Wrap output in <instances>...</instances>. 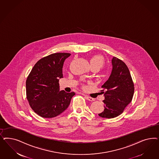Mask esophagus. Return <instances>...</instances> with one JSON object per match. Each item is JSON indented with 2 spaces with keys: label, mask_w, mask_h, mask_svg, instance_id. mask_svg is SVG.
Listing matches in <instances>:
<instances>
[{
  "label": "esophagus",
  "mask_w": 159,
  "mask_h": 159,
  "mask_svg": "<svg viewBox=\"0 0 159 159\" xmlns=\"http://www.w3.org/2000/svg\"><path fill=\"white\" fill-rule=\"evenodd\" d=\"M85 98L87 100L89 101H95V99H94V98L90 97H88L87 95H85Z\"/></svg>",
  "instance_id": "34e87169"
}]
</instances>
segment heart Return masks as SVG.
<instances>
[{"mask_svg": "<svg viewBox=\"0 0 159 159\" xmlns=\"http://www.w3.org/2000/svg\"><path fill=\"white\" fill-rule=\"evenodd\" d=\"M104 63L105 61L103 58L99 55L94 56L90 60V64L91 67H97L98 69L102 68L104 65Z\"/></svg>", "mask_w": 159, "mask_h": 159, "instance_id": "b5f03b06", "label": "heart"}]
</instances>
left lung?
Returning a JSON list of instances; mask_svg holds the SVG:
<instances>
[{
    "mask_svg": "<svg viewBox=\"0 0 159 159\" xmlns=\"http://www.w3.org/2000/svg\"><path fill=\"white\" fill-rule=\"evenodd\" d=\"M112 70L108 80L102 85L101 91L105 99L104 110L98 115L102 118H113L120 115L130 102L134 93V84L127 66L113 57Z\"/></svg>",
    "mask_w": 159,
    "mask_h": 159,
    "instance_id": "1",
    "label": "left lung"
}]
</instances>
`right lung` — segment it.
<instances>
[{"label":"right lung","mask_w":159,"mask_h":159,"mask_svg":"<svg viewBox=\"0 0 159 159\" xmlns=\"http://www.w3.org/2000/svg\"><path fill=\"white\" fill-rule=\"evenodd\" d=\"M71 54L58 52L36 62L27 78L26 96L31 109L44 118L56 117L70 105L75 92L60 91L64 61Z\"/></svg>","instance_id":"obj_1"}]
</instances>
